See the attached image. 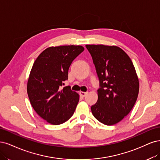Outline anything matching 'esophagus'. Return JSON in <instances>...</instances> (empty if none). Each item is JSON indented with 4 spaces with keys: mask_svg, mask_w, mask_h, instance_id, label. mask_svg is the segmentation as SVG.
Instances as JSON below:
<instances>
[{
    "mask_svg": "<svg viewBox=\"0 0 160 160\" xmlns=\"http://www.w3.org/2000/svg\"><path fill=\"white\" fill-rule=\"evenodd\" d=\"M80 93V95L81 96H82V97H84V96H86V95H87V94H88V92H79Z\"/></svg>",
    "mask_w": 160,
    "mask_h": 160,
    "instance_id": "esophagus-1",
    "label": "esophagus"
}]
</instances>
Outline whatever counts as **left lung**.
Wrapping results in <instances>:
<instances>
[{
  "instance_id": "left-lung-1",
  "label": "left lung",
  "mask_w": 160,
  "mask_h": 160,
  "mask_svg": "<svg viewBox=\"0 0 160 160\" xmlns=\"http://www.w3.org/2000/svg\"><path fill=\"white\" fill-rule=\"evenodd\" d=\"M98 76V101L91 107L96 119L107 126L122 120L139 93V80L128 55L116 46L87 44Z\"/></svg>"
}]
</instances>
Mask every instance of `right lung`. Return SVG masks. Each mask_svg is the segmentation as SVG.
<instances>
[{"label": "right lung", "instance_id": "1", "mask_svg": "<svg viewBox=\"0 0 160 160\" xmlns=\"http://www.w3.org/2000/svg\"><path fill=\"white\" fill-rule=\"evenodd\" d=\"M84 50L82 46H51L33 64L27 83V93L35 112L52 125L63 123L73 115L79 95L70 86L60 87L68 80L72 61Z\"/></svg>", "mask_w": 160, "mask_h": 160}]
</instances>
